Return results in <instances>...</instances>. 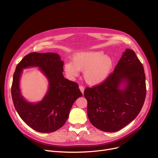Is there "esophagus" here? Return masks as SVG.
Segmentation results:
<instances>
[{"label":"esophagus","mask_w":158,"mask_h":158,"mask_svg":"<svg viewBox=\"0 0 158 158\" xmlns=\"http://www.w3.org/2000/svg\"><path fill=\"white\" fill-rule=\"evenodd\" d=\"M79 89L81 90V93H82V94H84V91H85V88H84V87H83V86H79Z\"/></svg>","instance_id":"1"}]
</instances>
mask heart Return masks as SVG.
I'll list each match as a JSON object with an SVG mask.
<instances>
[{
    "label": "heart",
    "mask_w": 158,
    "mask_h": 158,
    "mask_svg": "<svg viewBox=\"0 0 158 158\" xmlns=\"http://www.w3.org/2000/svg\"><path fill=\"white\" fill-rule=\"evenodd\" d=\"M114 61L102 51H90L75 54L72 62L63 66V71L70 79L78 77L79 71L83 72V78L90 86H97L104 82L113 69Z\"/></svg>",
    "instance_id": "obj_1"
}]
</instances>
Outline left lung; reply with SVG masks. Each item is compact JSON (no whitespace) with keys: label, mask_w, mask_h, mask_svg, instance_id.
Masks as SVG:
<instances>
[{"label":"left lung","mask_w":158,"mask_h":158,"mask_svg":"<svg viewBox=\"0 0 158 158\" xmlns=\"http://www.w3.org/2000/svg\"><path fill=\"white\" fill-rule=\"evenodd\" d=\"M89 120L98 129L116 132L134 120L146 96L143 66L135 52L126 48L113 73L102 84L86 88Z\"/></svg>","instance_id":"obj_1"}]
</instances>
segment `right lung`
Instances as JSON below:
<instances>
[{
    "label": "right lung",
    "instance_id": "1",
    "mask_svg": "<svg viewBox=\"0 0 158 158\" xmlns=\"http://www.w3.org/2000/svg\"><path fill=\"white\" fill-rule=\"evenodd\" d=\"M63 61L53 52H32L17 64L13 75L11 96L20 118L38 132L48 133L61 128L67 120L73 102L81 94L79 86L63 76ZM39 69L49 82L48 92L38 103L27 101L21 94L19 81L23 69Z\"/></svg>",
    "mask_w": 158,
    "mask_h": 158
}]
</instances>
